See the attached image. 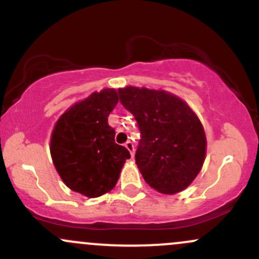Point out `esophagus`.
<instances>
[{
  "label": "esophagus",
  "instance_id": "34e87169",
  "mask_svg": "<svg viewBox=\"0 0 259 259\" xmlns=\"http://www.w3.org/2000/svg\"><path fill=\"white\" fill-rule=\"evenodd\" d=\"M125 147L129 150L130 154H132V157H134V154H135V148H134V144L132 141H126L125 142Z\"/></svg>",
  "mask_w": 259,
  "mask_h": 259
}]
</instances>
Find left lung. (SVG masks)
Wrapping results in <instances>:
<instances>
[{"label":"left lung","mask_w":259,"mask_h":259,"mask_svg":"<svg viewBox=\"0 0 259 259\" xmlns=\"http://www.w3.org/2000/svg\"><path fill=\"white\" fill-rule=\"evenodd\" d=\"M118 92L141 133L135 160L145 181L165 195L183 191L206 157V134L196 113L167 91L126 86Z\"/></svg>","instance_id":"8db88e82"}]
</instances>
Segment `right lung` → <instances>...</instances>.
I'll return each instance as SVG.
<instances>
[{
    "label": "right lung",
    "mask_w": 259,
    "mask_h": 259,
    "mask_svg": "<svg viewBox=\"0 0 259 259\" xmlns=\"http://www.w3.org/2000/svg\"><path fill=\"white\" fill-rule=\"evenodd\" d=\"M114 89L92 92L56 123L50 151L56 170L73 191L100 197L115 186L129 151L115 144L108 115L118 103Z\"/></svg>",
    "instance_id": "obj_1"
}]
</instances>
